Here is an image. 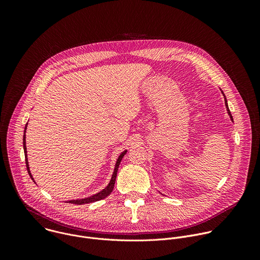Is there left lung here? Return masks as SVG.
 I'll use <instances>...</instances> for the list:
<instances>
[{"label": "left lung", "instance_id": "left-lung-1", "mask_svg": "<svg viewBox=\"0 0 260 260\" xmlns=\"http://www.w3.org/2000/svg\"><path fill=\"white\" fill-rule=\"evenodd\" d=\"M225 105H226V107H228V103H226V99H225ZM228 112H229V114H230V116H231V118H232V120H233V116H232V114H231V112H230V109H229V107H228Z\"/></svg>", "mask_w": 260, "mask_h": 260}]
</instances>
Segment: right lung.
<instances>
[{
	"label": "right lung",
	"instance_id": "obj_1",
	"mask_svg": "<svg viewBox=\"0 0 260 260\" xmlns=\"http://www.w3.org/2000/svg\"><path fill=\"white\" fill-rule=\"evenodd\" d=\"M26 125L27 123L25 124V127H24V135H23V150H24V156H25V165H26V169H27V172H28V175L30 176L31 180H34V178L31 177L30 175V172H29V168H28V162H27V157H26V146H25V131H26ZM126 153V151H123L117 161H116V166H115V169H114V173L112 175V178H111V181L109 183L108 186L103 189L102 191H100L99 193L92 196V197H89V198H86V199H82V200H74V201H69L70 204H75V205H83V204H89V203H93V202H98V201H101L105 198H107L111 192H112L113 188H114V184H115V180H116V176H117V171H118V167L120 165V161L122 159V157L124 156V154Z\"/></svg>",
	"mask_w": 260,
	"mask_h": 260
}]
</instances>
